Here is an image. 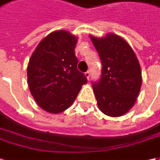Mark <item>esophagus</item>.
<instances>
[{
    "mask_svg": "<svg viewBox=\"0 0 160 160\" xmlns=\"http://www.w3.org/2000/svg\"><path fill=\"white\" fill-rule=\"evenodd\" d=\"M84 74H85V77H86V78L88 79V80L89 78H90V72H86Z\"/></svg>",
    "mask_w": 160,
    "mask_h": 160,
    "instance_id": "1",
    "label": "esophagus"
}]
</instances>
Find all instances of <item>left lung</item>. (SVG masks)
Masks as SVG:
<instances>
[{
    "label": "left lung",
    "mask_w": 160,
    "mask_h": 160,
    "mask_svg": "<svg viewBox=\"0 0 160 160\" xmlns=\"http://www.w3.org/2000/svg\"><path fill=\"white\" fill-rule=\"evenodd\" d=\"M89 37L102 65L101 79L93 83L99 108L108 117H122L134 106L139 94L142 85L139 61L131 46L118 35Z\"/></svg>",
    "instance_id": "left-lung-1"
}]
</instances>
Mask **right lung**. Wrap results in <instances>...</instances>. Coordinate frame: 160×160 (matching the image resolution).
Here are the masks:
<instances>
[{"label": "right lung", "mask_w": 160, "mask_h": 160, "mask_svg": "<svg viewBox=\"0 0 160 160\" xmlns=\"http://www.w3.org/2000/svg\"><path fill=\"white\" fill-rule=\"evenodd\" d=\"M77 41L78 38L69 31L55 30L41 40L30 57L27 67L28 86L44 111H65L88 81L77 69Z\"/></svg>", "instance_id": "obj_1"}]
</instances>
